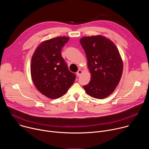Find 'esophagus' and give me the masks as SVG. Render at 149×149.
Segmentation results:
<instances>
[{"instance_id":"1","label":"esophagus","mask_w":149,"mask_h":149,"mask_svg":"<svg viewBox=\"0 0 149 149\" xmlns=\"http://www.w3.org/2000/svg\"><path fill=\"white\" fill-rule=\"evenodd\" d=\"M82 71L81 70H78V71H77V75L78 77H79V76H80V75L82 74Z\"/></svg>"}]
</instances>
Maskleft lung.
Returning <instances> with one entry per match:
<instances>
[{
    "label": "left lung",
    "instance_id": "1",
    "mask_svg": "<svg viewBox=\"0 0 149 149\" xmlns=\"http://www.w3.org/2000/svg\"><path fill=\"white\" fill-rule=\"evenodd\" d=\"M79 42L91 75L84 89L93 98L107 97L115 90L123 71V60L117 47L110 39L100 35L82 37Z\"/></svg>",
    "mask_w": 149,
    "mask_h": 149
}]
</instances>
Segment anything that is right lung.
Returning a JSON list of instances; mask_svg holds the SVG:
<instances>
[{"mask_svg": "<svg viewBox=\"0 0 149 149\" xmlns=\"http://www.w3.org/2000/svg\"><path fill=\"white\" fill-rule=\"evenodd\" d=\"M69 39V37L59 36L44 40L32 55V81L36 89L49 98H58L64 95L75 80V75L69 71L61 52Z\"/></svg>", "mask_w": 149, "mask_h": 149, "instance_id": "right-lung-1", "label": "right lung"}]
</instances>
